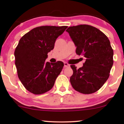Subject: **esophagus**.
I'll return each instance as SVG.
<instances>
[{
	"label": "esophagus",
	"instance_id": "34e87169",
	"mask_svg": "<svg viewBox=\"0 0 124 124\" xmlns=\"http://www.w3.org/2000/svg\"><path fill=\"white\" fill-rule=\"evenodd\" d=\"M69 66H70V65H69V64H68L67 62H64V67H65V68H68V67Z\"/></svg>",
	"mask_w": 124,
	"mask_h": 124
}]
</instances>
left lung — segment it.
<instances>
[{"label":"left lung","instance_id":"8db88e82","mask_svg":"<svg viewBox=\"0 0 124 124\" xmlns=\"http://www.w3.org/2000/svg\"><path fill=\"white\" fill-rule=\"evenodd\" d=\"M66 31L76 45V53L85 58L83 66L70 65L73 75L70 82L75 90L89 94L97 92L109 76L113 65V49L103 32L86 24L69 27Z\"/></svg>","mask_w":124,"mask_h":124}]
</instances>
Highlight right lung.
<instances>
[{
    "instance_id": "right-lung-1",
    "label": "right lung",
    "mask_w": 124,
    "mask_h": 124,
    "mask_svg": "<svg viewBox=\"0 0 124 124\" xmlns=\"http://www.w3.org/2000/svg\"><path fill=\"white\" fill-rule=\"evenodd\" d=\"M67 26L34 28L20 39L15 51L18 77L24 87L34 94L46 93L53 87L64 64L45 62L55 41Z\"/></svg>"
}]
</instances>
